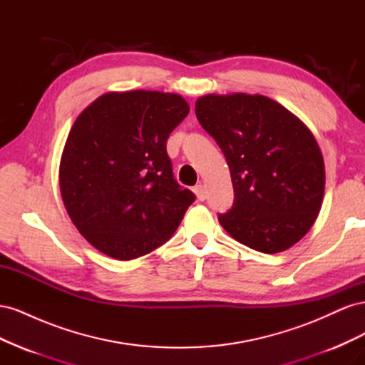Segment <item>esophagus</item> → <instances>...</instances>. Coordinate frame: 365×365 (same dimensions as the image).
Instances as JSON below:
<instances>
[{
    "label": "esophagus",
    "instance_id": "1",
    "mask_svg": "<svg viewBox=\"0 0 365 365\" xmlns=\"http://www.w3.org/2000/svg\"><path fill=\"white\" fill-rule=\"evenodd\" d=\"M193 192H195L196 197H197V200H200V201H204L205 197H207V189H205L204 184H196V185L193 187Z\"/></svg>",
    "mask_w": 365,
    "mask_h": 365
}]
</instances>
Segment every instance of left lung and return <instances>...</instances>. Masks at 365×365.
I'll use <instances>...</instances> for the list:
<instances>
[{
  "label": "left lung",
  "mask_w": 365,
  "mask_h": 365,
  "mask_svg": "<svg viewBox=\"0 0 365 365\" xmlns=\"http://www.w3.org/2000/svg\"><path fill=\"white\" fill-rule=\"evenodd\" d=\"M195 113L228 163L235 201L219 215L227 233L274 254L300 240L318 216L324 161L312 132L264 96L210 94Z\"/></svg>",
  "instance_id": "8db88e82"
}]
</instances>
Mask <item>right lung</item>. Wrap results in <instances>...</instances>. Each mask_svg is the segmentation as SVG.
Returning <instances> with one entry per match:
<instances>
[{
	"mask_svg": "<svg viewBox=\"0 0 365 365\" xmlns=\"http://www.w3.org/2000/svg\"><path fill=\"white\" fill-rule=\"evenodd\" d=\"M189 111L178 94L129 91L98 97L76 118L61 160L62 200L106 256L132 260L158 248L195 201L165 150Z\"/></svg>",
	"mask_w": 365,
	"mask_h": 365,
	"instance_id": "obj_1",
	"label": "right lung"
}]
</instances>
